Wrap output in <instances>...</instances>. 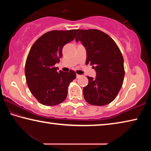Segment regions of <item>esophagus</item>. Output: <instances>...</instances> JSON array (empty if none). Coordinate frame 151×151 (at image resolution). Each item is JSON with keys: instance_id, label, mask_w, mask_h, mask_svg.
Returning <instances> with one entry per match:
<instances>
[{"instance_id": "esophagus-1", "label": "esophagus", "mask_w": 151, "mask_h": 151, "mask_svg": "<svg viewBox=\"0 0 151 151\" xmlns=\"http://www.w3.org/2000/svg\"><path fill=\"white\" fill-rule=\"evenodd\" d=\"M81 75H76V78H81Z\"/></svg>"}]
</instances>
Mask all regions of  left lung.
<instances>
[{
	"mask_svg": "<svg viewBox=\"0 0 151 151\" xmlns=\"http://www.w3.org/2000/svg\"><path fill=\"white\" fill-rule=\"evenodd\" d=\"M75 40L86 50V65L94 68L95 78L87 76L83 95L88 104L104 106L111 103L121 90L124 76V59L115 42L97 29L78 30Z\"/></svg>",
	"mask_w": 151,
	"mask_h": 151,
	"instance_id": "8db88e82",
	"label": "left lung"
}]
</instances>
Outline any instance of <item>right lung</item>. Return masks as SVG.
<instances>
[{"instance_id":"obj_1","label":"right lung","mask_w":151,"mask_h":151,"mask_svg":"<svg viewBox=\"0 0 151 151\" xmlns=\"http://www.w3.org/2000/svg\"><path fill=\"white\" fill-rule=\"evenodd\" d=\"M78 30H51L39 38L29 51L25 64V76L30 93L40 104L55 106L65 100L68 86L76 73L60 70L56 63L63 57V48L74 40Z\"/></svg>"}]
</instances>
